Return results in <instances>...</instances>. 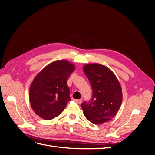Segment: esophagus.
I'll list each match as a JSON object with an SVG mask.
<instances>
[{
	"mask_svg": "<svg viewBox=\"0 0 155 155\" xmlns=\"http://www.w3.org/2000/svg\"><path fill=\"white\" fill-rule=\"evenodd\" d=\"M74 101L76 103H77V104H81V102H82L81 100H74Z\"/></svg>",
	"mask_w": 155,
	"mask_h": 155,
	"instance_id": "1",
	"label": "esophagus"
}]
</instances>
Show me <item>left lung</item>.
<instances>
[{
    "instance_id": "left-lung-1",
    "label": "left lung",
    "mask_w": 155,
    "mask_h": 155,
    "mask_svg": "<svg viewBox=\"0 0 155 155\" xmlns=\"http://www.w3.org/2000/svg\"><path fill=\"white\" fill-rule=\"evenodd\" d=\"M83 71L90 81L92 96L90 101L81 105L86 118L94 124L111 120L118 112L122 101V91L114 74L104 65L87 64Z\"/></svg>"
}]
</instances>
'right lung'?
Wrapping results in <instances>:
<instances>
[{"label": "right lung", "mask_w": 155, "mask_h": 155, "mask_svg": "<svg viewBox=\"0 0 155 155\" xmlns=\"http://www.w3.org/2000/svg\"><path fill=\"white\" fill-rule=\"evenodd\" d=\"M75 69L67 60L56 61L37 75L30 87V101L35 114L46 120L59 116L70 100L67 81Z\"/></svg>", "instance_id": "obj_1"}]
</instances>
